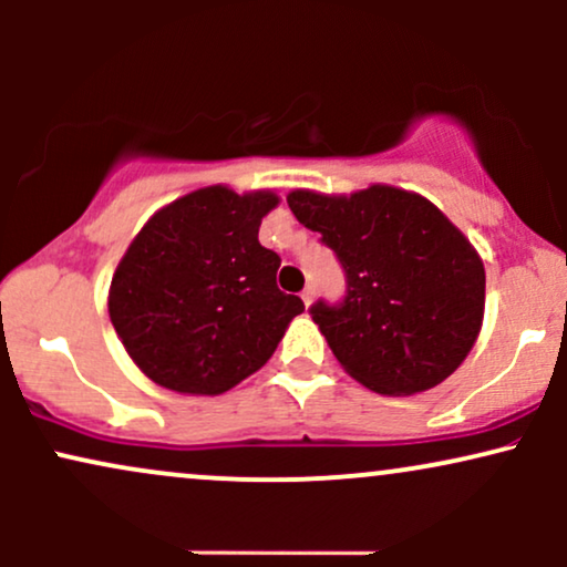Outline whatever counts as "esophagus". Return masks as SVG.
Wrapping results in <instances>:
<instances>
[{"label": "esophagus", "instance_id": "34e87169", "mask_svg": "<svg viewBox=\"0 0 567 567\" xmlns=\"http://www.w3.org/2000/svg\"><path fill=\"white\" fill-rule=\"evenodd\" d=\"M301 301L306 303V309H309L311 301H315V288H311V285H309V288H303V292H301Z\"/></svg>", "mask_w": 567, "mask_h": 567}]
</instances>
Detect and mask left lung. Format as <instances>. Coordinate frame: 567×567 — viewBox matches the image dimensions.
Masks as SVG:
<instances>
[{
    "mask_svg": "<svg viewBox=\"0 0 567 567\" xmlns=\"http://www.w3.org/2000/svg\"><path fill=\"white\" fill-rule=\"evenodd\" d=\"M288 205L347 277L341 301L311 303L309 315L351 379L415 394L466 360L483 324L485 269L432 202L370 186L351 197L292 192Z\"/></svg>",
    "mask_w": 567,
    "mask_h": 567,
    "instance_id": "1",
    "label": "left lung"
}]
</instances>
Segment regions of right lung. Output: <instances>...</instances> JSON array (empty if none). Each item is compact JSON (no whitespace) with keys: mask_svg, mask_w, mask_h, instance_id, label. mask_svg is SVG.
I'll return each mask as SVG.
<instances>
[{"mask_svg":"<svg viewBox=\"0 0 567 567\" xmlns=\"http://www.w3.org/2000/svg\"><path fill=\"white\" fill-rule=\"evenodd\" d=\"M271 192L207 186L148 218L116 266L109 315L143 373L181 394L229 392L275 354L298 296L258 243Z\"/></svg>","mask_w":567,"mask_h":567,"instance_id":"obj_1","label":"right lung"}]
</instances>
